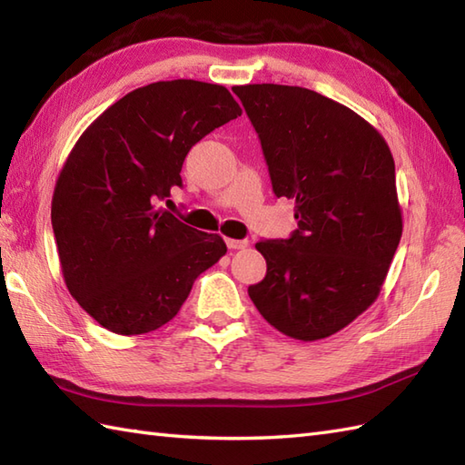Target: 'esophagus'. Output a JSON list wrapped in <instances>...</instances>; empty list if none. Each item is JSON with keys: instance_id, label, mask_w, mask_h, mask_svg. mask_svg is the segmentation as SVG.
Segmentation results:
<instances>
[{"instance_id": "obj_1", "label": "esophagus", "mask_w": 465, "mask_h": 465, "mask_svg": "<svg viewBox=\"0 0 465 465\" xmlns=\"http://www.w3.org/2000/svg\"><path fill=\"white\" fill-rule=\"evenodd\" d=\"M225 243H228L230 250H245L250 245L245 240H225Z\"/></svg>"}]
</instances>
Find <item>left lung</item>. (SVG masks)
I'll return each instance as SVG.
<instances>
[{"mask_svg":"<svg viewBox=\"0 0 465 465\" xmlns=\"http://www.w3.org/2000/svg\"><path fill=\"white\" fill-rule=\"evenodd\" d=\"M259 136L277 198L295 200L297 230L257 242L267 273L253 305L291 339L344 329L379 297L402 235L394 158L381 133L303 86H233Z\"/></svg>","mask_w":465,"mask_h":465,"instance_id":"obj_1","label":"left lung"}]
</instances>
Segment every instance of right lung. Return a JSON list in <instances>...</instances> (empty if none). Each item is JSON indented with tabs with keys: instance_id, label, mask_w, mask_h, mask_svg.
Wrapping results in <instances>:
<instances>
[{
	"instance_id": "right-lung-1",
	"label": "right lung",
	"mask_w": 465,
	"mask_h": 465,
	"mask_svg": "<svg viewBox=\"0 0 465 465\" xmlns=\"http://www.w3.org/2000/svg\"><path fill=\"white\" fill-rule=\"evenodd\" d=\"M242 116L222 84L158 81L86 128L55 183L51 223L69 293L116 334L166 325L228 247L156 208L182 186L190 148Z\"/></svg>"
}]
</instances>
